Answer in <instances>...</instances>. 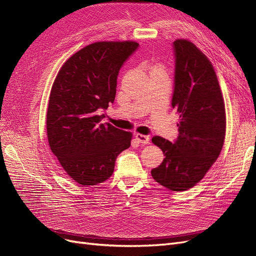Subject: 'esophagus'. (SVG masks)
Segmentation results:
<instances>
[{
    "label": "esophagus",
    "mask_w": 256,
    "mask_h": 256,
    "mask_svg": "<svg viewBox=\"0 0 256 256\" xmlns=\"http://www.w3.org/2000/svg\"><path fill=\"white\" fill-rule=\"evenodd\" d=\"M136 138L138 140V142H140L141 144H147V143H150V136H148L136 134Z\"/></svg>",
    "instance_id": "1"
}]
</instances>
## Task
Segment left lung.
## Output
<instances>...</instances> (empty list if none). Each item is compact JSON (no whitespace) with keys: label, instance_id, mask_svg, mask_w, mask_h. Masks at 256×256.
Instances as JSON below:
<instances>
[{"label":"left lung","instance_id":"1","mask_svg":"<svg viewBox=\"0 0 256 256\" xmlns=\"http://www.w3.org/2000/svg\"><path fill=\"white\" fill-rule=\"evenodd\" d=\"M175 58L172 108L180 115L174 142L154 136L164 152L161 164L152 170L154 180L172 191L192 188L219 157L226 136V108L209 60L186 40L173 42Z\"/></svg>","mask_w":256,"mask_h":256}]
</instances>
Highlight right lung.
Here are the masks:
<instances>
[{"label":"right lung","mask_w":256,"mask_h":256,"mask_svg":"<svg viewBox=\"0 0 256 256\" xmlns=\"http://www.w3.org/2000/svg\"><path fill=\"white\" fill-rule=\"evenodd\" d=\"M134 42H102L69 58L54 81L47 112L50 148L74 180L82 186L104 182L118 154L129 148L131 134L100 124L114 102L120 68L138 50Z\"/></svg>","instance_id":"obj_1"}]
</instances>
